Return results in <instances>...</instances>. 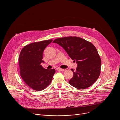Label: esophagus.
<instances>
[{
	"mask_svg": "<svg viewBox=\"0 0 120 120\" xmlns=\"http://www.w3.org/2000/svg\"><path fill=\"white\" fill-rule=\"evenodd\" d=\"M65 69H64L60 68H58L57 69V70L58 71H64Z\"/></svg>",
	"mask_w": 120,
	"mask_h": 120,
	"instance_id": "1",
	"label": "esophagus"
}]
</instances>
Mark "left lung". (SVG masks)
Masks as SVG:
<instances>
[{"label": "left lung", "instance_id": "left-lung-1", "mask_svg": "<svg viewBox=\"0 0 120 120\" xmlns=\"http://www.w3.org/2000/svg\"><path fill=\"white\" fill-rule=\"evenodd\" d=\"M67 52L78 65L73 69V76L69 81L71 86L85 89L92 86L100 74L101 60L96 47L91 42L76 36H68L54 40Z\"/></svg>", "mask_w": 120, "mask_h": 120}]
</instances>
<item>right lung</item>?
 <instances>
[{
    "mask_svg": "<svg viewBox=\"0 0 120 120\" xmlns=\"http://www.w3.org/2000/svg\"><path fill=\"white\" fill-rule=\"evenodd\" d=\"M52 40L31 43L25 46L20 52L18 59L20 74L24 83L32 89L41 91L49 86L54 69L44 68L41 64L44 61L43 52Z\"/></svg>",
    "mask_w": 120,
    "mask_h": 120,
    "instance_id": "right-lung-1",
    "label": "right lung"
}]
</instances>
